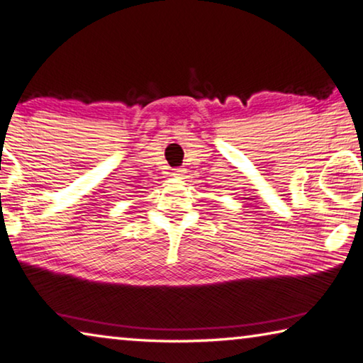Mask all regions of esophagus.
Instances as JSON below:
<instances>
[{"instance_id":"obj_1","label":"esophagus","mask_w":363,"mask_h":363,"mask_svg":"<svg viewBox=\"0 0 363 363\" xmlns=\"http://www.w3.org/2000/svg\"><path fill=\"white\" fill-rule=\"evenodd\" d=\"M172 175H174V177H177V178H180V177L183 175V169H180V167H177V169H174V170H172Z\"/></svg>"}]
</instances>
